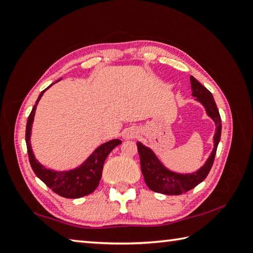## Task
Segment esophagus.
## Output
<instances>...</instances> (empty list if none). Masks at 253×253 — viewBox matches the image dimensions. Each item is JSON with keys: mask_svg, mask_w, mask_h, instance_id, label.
I'll use <instances>...</instances> for the list:
<instances>
[{"mask_svg": "<svg viewBox=\"0 0 253 253\" xmlns=\"http://www.w3.org/2000/svg\"><path fill=\"white\" fill-rule=\"evenodd\" d=\"M136 136H137V130H136V128H133V127L127 128L125 132H124V137H125L126 139H132Z\"/></svg>", "mask_w": 253, "mask_h": 253, "instance_id": "esophagus-1", "label": "esophagus"}]
</instances>
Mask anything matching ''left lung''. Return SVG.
Instances as JSON below:
<instances>
[{
	"label": "left lung",
	"mask_w": 253,
	"mask_h": 253,
	"mask_svg": "<svg viewBox=\"0 0 253 253\" xmlns=\"http://www.w3.org/2000/svg\"><path fill=\"white\" fill-rule=\"evenodd\" d=\"M190 84L192 95L196 98V101L202 104L208 116L212 118L216 127L215 133H214L213 137V150L211 154L209 155L206 163L196 171H192V173H177V171H173L166 168L159 160L157 154L149 147H146L139 141L137 142L144 181L152 191L163 193V195H181V193L191 190L192 188H195L206 179L210 169L212 168L214 159H215L216 149L219 139H221V116H219V112L212 93L206 87H203L195 77L190 76Z\"/></svg>",
	"instance_id": "1"
}]
</instances>
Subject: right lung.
Listing matches in <instances>:
<instances>
[{
  "instance_id": "add662e5",
  "label": "right lung",
  "mask_w": 253,
  "mask_h": 253,
  "mask_svg": "<svg viewBox=\"0 0 253 253\" xmlns=\"http://www.w3.org/2000/svg\"><path fill=\"white\" fill-rule=\"evenodd\" d=\"M57 82H60V80H57ZM52 84H50L49 87L40 93L39 98L36 101V105L28 117V121H27L26 144L29 155V162L38 178H40L58 196L68 199H78L89 195V193L93 192L96 189L101 180L105 159L111 153L112 150L117 147L118 144H121L122 141L120 139H113V140L102 143L89 155L88 159L82 165H79L76 169L60 171L45 169L43 165L39 163V161L36 159L34 152H32L30 137L37 105L39 103L41 96Z\"/></svg>"
}]
</instances>
